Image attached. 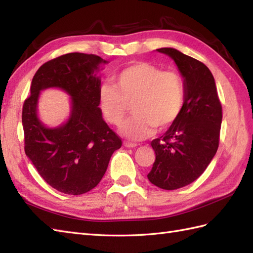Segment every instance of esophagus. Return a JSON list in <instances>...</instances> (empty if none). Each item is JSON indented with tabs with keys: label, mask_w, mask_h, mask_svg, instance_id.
<instances>
[{
	"label": "esophagus",
	"mask_w": 253,
	"mask_h": 253,
	"mask_svg": "<svg viewBox=\"0 0 253 253\" xmlns=\"http://www.w3.org/2000/svg\"><path fill=\"white\" fill-rule=\"evenodd\" d=\"M124 146H125L126 148H136L138 144L137 143H132V142H128V141H125L124 142Z\"/></svg>",
	"instance_id": "obj_1"
}]
</instances>
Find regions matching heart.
I'll use <instances>...</instances> for the list:
<instances>
[{"label": "heart", "instance_id": "heart-1", "mask_svg": "<svg viewBox=\"0 0 253 253\" xmlns=\"http://www.w3.org/2000/svg\"><path fill=\"white\" fill-rule=\"evenodd\" d=\"M114 85L101 88L100 110L107 122L118 126L132 104L135 116L122 126V132L132 140L147 138L154 128L168 129L184 110L186 85L177 72L136 62L116 75Z\"/></svg>", "mask_w": 253, "mask_h": 253}]
</instances>
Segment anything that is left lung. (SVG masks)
I'll return each instance as SVG.
<instances>
[{
  "instance_id": "left-lung-1",
  "label": "left lung",
  "mask_w": 253,
  "mask_h": 253,
  "mask_svg": "<svg viewBox=\"0 0 253 253\" xmlns=\"http://www.w3.org/2000/svg\"><path fill=\"white\" fill-rule=\"evenodd\" d=\"M170 56L186 85L185 106L168 131L151 141L155 161L149 180L165 190L191 184L215 155L222 124V104L211 71L200 61L171 47L158 49Z\"/></svg>"
}]
</instances>
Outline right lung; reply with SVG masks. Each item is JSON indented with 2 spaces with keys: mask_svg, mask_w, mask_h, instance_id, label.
Masks as SVG:
<instances>
[{
  "mask_svg": "<svg viewBox=\"0 0 253 253\" xmlns=\"http://www.w3.org/2000/svg\"><path fill=\"white\" fill-rule=\"evenodd\" d=\"M103 58L68 53L44 63L32 78L30 95L23 105L25 153L38 173L60 192L78 196L90 191L105 174L110 159L122 147V139L102 118L99 107L100 77L94 72ZM61 87L72 96L69 121L47 128L36 116L39 93Z\"/></svg>",
  "mask_w": 253,
  "mask_h": 253,
  "instance_id": "1",
  "label": "right lung"
}]
</instances>
